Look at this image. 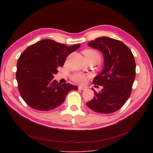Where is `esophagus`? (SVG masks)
Returning a JSON list of instances; mask_svg holds the SVG:
<instances>
[{
  "label": "esophagus",
  "mask_w": 153,
  "mask_h": 153,
  "mask_svg": "<svg viewBox=\"0 0 153 153\" xmlns=\"http://www.w3.org/2000/svg\"><path fill=\"white\" fill-rule=\"evenodd\" d=\"M78 88L79 90H85L87 89L85 87H84V86H79Z\"/></svg>",
  "instance_id": "esophagus-1"
}]
</instances>
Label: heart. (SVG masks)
I'll return each mask as SVG.
<instances>
[{
	"mask_svg": "<svg viewBox=\"0 0 153 153\" xmlns=\"http://www.w3.org/2000/svg\"><path fill=\"white\" fill-rule=\"evenodd\" d=\"M83 53L88 61H95L97 62L101 59L100 53L95 50H85ZM71 79L72 81L78 84H84L87 80V76L81 72H77L72 76Z\"/></svg>",
	"mask_w": 153,
	"mask_h": 153,
	"instance_id": "heart-1",
	"label": "heart"
}]
</instances>
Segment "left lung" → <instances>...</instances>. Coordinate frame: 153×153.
Instances as JSON below:
<instances>
[{
  "instance_id": "obj_1",
  "label": "left lung",
  "mask_w": 153,
  "mask_h": 153,
  "mask_svg": "<svg viewBox=\"0 0 153 153\" xmlns=\"http://www.w3.org/2000/svg\"><path fill=\"white\" fill-rule=\"evenodd\" d=\"M88 46L102 52L103 69L94 77L93 83L103 87L100 92L86 103L99 114H111L121 108L130 97L136 75V63L131 51L122 42L102 36Z\"/></svg>"
}]
</instances>
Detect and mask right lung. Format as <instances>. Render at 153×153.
<instances>
[{"label": "right lung", "mask_w": 153, "mask_h": 153, "mask_svg": "<svg viewBox=\"0 0 153 153\" xmlns=\"http://www.w3.org/2000/svg\"><path fill=\"white\" fill-rule=\"evenodd\" d=\"M81 44L71 46L45 39L29 46L19 57L16 79L22 98L28 106L39 111L53 110L59 106L76 85L60 84L53 80L63 66L67 56Z\"/></svg>", "instance_id": "obj_1"}]
</instances>
